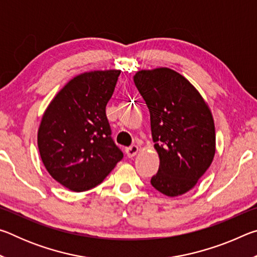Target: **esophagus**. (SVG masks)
<instances>
[{
  "instance_id": "34e87169",
  "label": "esophagus",
  "mask_w": 257,
  "mask_h": 257,
  "mask_svg": "<svg viewBox=\"0 0 257 257\" xmlns=\"http://www.w3.org/2000/svg\"><path fill=\"white\" fill-rule=\"evenodd\" d=\"M138 151H139L138 146L133 145V146H130V147H128L127 150H125V153H127L128 158H134V156L138 153Z\"/></svg>"
}]
</instances>
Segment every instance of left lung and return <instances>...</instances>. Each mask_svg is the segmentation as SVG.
Listing matches in <instances>:
<instances>
[{
  "mask_svg": "<svg viewBox=\"0 0 257 257\" xmlns=\"http://www.w3.org/2000/svg\"><path fill=\"white\" fill-rule=\"evenodd\" d=\"M134 81L151 114L159 171L151 184L169 197L194 188L215 154L212 112L198 90L169 68L137 71Z\"/></svg>",
  "mask_w": 257,
  "mask_h": 257,
  "instance_id": "obj_1",
  "label": "left lung"
}]
</instances>
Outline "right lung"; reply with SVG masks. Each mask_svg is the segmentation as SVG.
<instances>
[{"mask_svg": "<svg viewBox=\"0 0 257 257\" xmlns=\"http://www.w3.org/2000/svg\"><path fill=\"white\" fill-rule=\"evenodd\" d=\"M120 72L80 73L55 95L43 114L37 134L43 164L53 179L72 191L99 185L123 158L111 138L105 113Z\"/></svg>", "mask_w": 257, "mask_h": 257, "instance_id": "right-lung-1", "label": "right lung"}]
</instances>
